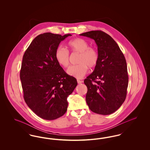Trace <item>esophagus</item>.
<instances>
[{"label":"esophagus","mask_w":150,"mask_h":150,"mask_svg":"<svg viewBox=\"0 0 150 150\" xmlns=\"http://www.w3.org/2000/svg\"><path fill=\"white\" fill-rule=\"evenodd\" d=\"M77 82H78V84H81V83H82L83 81L82 80H77Z\"/></svg>","instance_id":"34e87169"}]
</instances>
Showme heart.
I'll use <instances>...</instances> for the list:
<instances>
[{"label":"heart","mask_w":150,"mask_h":150,"mask_svg":"<svg viewBox=\"0 0 150 150\" xmlns=\"http://www.w3.org/2000/svg\"><path fill=\"white\" fill-rule=\"evenodd\" d=\"M67 46L72 53L79 54L78 64L69 67L67 74L76 78L84 77L89 68L95 67L99 61V54L97 49L88 46V43L81 38H75L69 41ZM55 59L59 66L66 68L70 64V56L67 50L59 47L55 52Z\"/></svg>","instance_id":"heart-1"}]
</instances>
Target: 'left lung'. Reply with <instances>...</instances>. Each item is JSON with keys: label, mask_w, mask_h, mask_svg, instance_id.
<instances>
[{"label": "left lung", "mask_w": 150, "mask_h": 150, "mask_svg": "<svg viewBox=\"0 0 150 150\" xmlns=\"http://www.w3.org/2000/svg\"><path fill=\"white\" fill-rule=\"evenodd\" d=\"M80 35L93 39L99 54L94 71L84 81L88 88L86 103L94 113L111 114L127 96L128 74L125 57L117 44L105 32L91 31Z\"/></svg>", "instance_id": "left-lung-1"}]
</instances>
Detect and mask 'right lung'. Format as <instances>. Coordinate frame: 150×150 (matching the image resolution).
Here are the masks:
<instances>
[{
    "mask_svg": "<svg viewBox=\"0 0 150 150\" xmlns=\"http://www.w3.org/2000/svg\"><path fill=\"white\" fill-rule=\"evenodd\" d=\"M69 36L71 35L40 34L22 58L20 79L24 100L36 115L45 120H54L65 114L67 97L78 84L76 79L67 74L55 59L59 43Z\"/></svg>",
    "mask_w": 150,
    "mask_h": 150,
    "instance_id": "right-lung-1",
    "label": "right lung"
}]
</instances>
